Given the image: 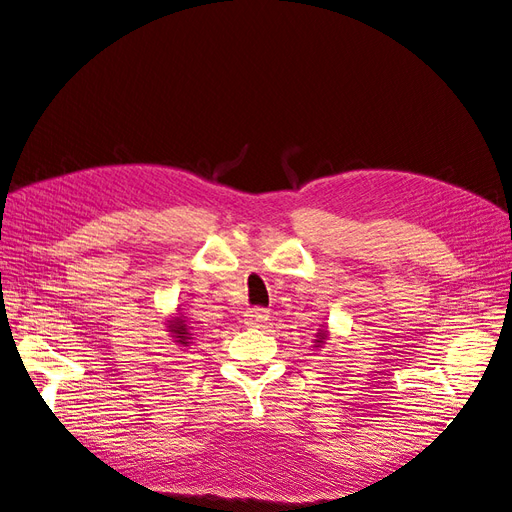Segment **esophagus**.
<instances>
[{"label": "esophagus", "mask_w": 512, "mask_h": 512, "mask_svg": "<svg viewBox=\"0 0 512 512\" xmlns=\"http://www.w3.org/2000/svg\"><path fill=\"white\" fill-rule=\"evenodd\" d=\"M268 318H270V311L268 309H259V307L244 313V322L248 326H261L264 322H268Z\"/></svg>", "instance_id": "obj_1"}]
</instances>
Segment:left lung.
<instances>
[{"label": "left lung", "instance_id": "left-lung-1", "mask_svg": "<svg viewBox=\"0 0 512 512\" xmlns=\"http://www.w3.org/2000/svg\"><path fill=\"white\" fill-rule=\"evenodd\" d=\"M329 326H324L322 324V329H318V333H316V339H313V348L316 350H320V348H324V344H326V339H329Z\"/></svg>", "mask_w": 512, "mask_h": 512}]
</instances>
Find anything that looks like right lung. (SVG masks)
Listing matches in <instances>:
<instances>
[{
  "instance_id": "obj_1",
  "label": "right lung",
  "mask_w": 512,
  "mask_h": 512,
  "mask_svg": "<svg viewBox=\"0 0 512 512\" xmlns=\"http://www.w3.org/2000/svg\"><path fill=\"white\" fill-rule=\"evenodd\" d=\"M166 329H168V337L173 339L179 348H188L194 344V326L186 320V316H181V313L168 316Z\"/></svg>"
}]
</instances>
